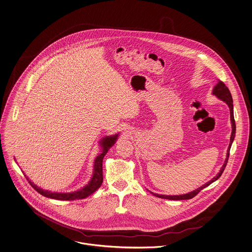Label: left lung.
Returning a JSON list of instances; mask_svg holds the SVG:
<instances>
[{
	"mask_svg": "<svg viewBox=\"0 0 252 252\" xmlns=\"http://www.w3.org/2000/svg\"><path fill=\"white\" fill-rule=\"evenodd\" d=\"M213 94L215 95H217L219 98H220L221 100H223L224 102L227 103V105L229 106L230 108V118H231V124H232V133H231V138H230V144H229V148H228V151H227V158L225 159V162H224L223 166L220 169V173L212 180L210 181L209 183H207L206 185L202 186L201 188H199L198 189H196L194 191L190 192V193H188V194H184V195H159V194H154L157 197H159V198H163V199H169V200H189V199H191L193 198L194 196L197 195L203 189L207 188L208 186H210L212 183H214L215 181H217L223 173L224 169L226 167V164L228 162V158H229V155H230V148H231V145L233 143V140L235 137V134H236V124H235V119H234V111H233V99H232V95H231V93L229 91V89L226 87V85L224 84L222 81H220L219 84L217 85L215 88H214V91H213Z\"/></svg>",
	"mask_w": 252,
	"mask_h": 252,
	"instance_id": "8db88e82",
	"label": "left lung"
}]
</instances>
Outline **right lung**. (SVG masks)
<instances>
[{"instance_id":"add662e5","label":"right lung","mask_w":252,"mask_h":252,"mask_svg":"<svg viewBox=\"0 0 252 252\" xmlns=\"http://www.w3.org/2000/svg\"><path fill=\"white\" fill-rule=\"evenodd\" d=\"M118 135H114L110 137H105L101 140V148H102V153L100 155H98L94 160V176L91 180V182L83 188L82 189L75 191V192H71V193H52L49 191H44L40 189H38L36 186L32 185L31 182H29L32 187L41 195L48 197V198H52V199H56V200H67V201H71V200H77V199H83L85 197H88L91 194H93L97 189L100 188L102 181H103V176H102V160L104 156L106 155V153L108 152V150L112 147L115 144L116 140H117Z\"/></svg>"}]
</instances>
